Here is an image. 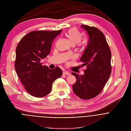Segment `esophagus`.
Wrapping results in <instances>:
<instances>
[{"instance_id": "esophagus-1", "label": "esophagus", "mask_w": 131, "mask_h": 131, "mask_svg": "<svg viewBox=\"0 0 131 131\" xmlns=\"http://www.w3.org/2000/svg\"><path fill=\"white\" fill-rule=\"evenodd\" d=\"M63 74L66 75H69L70 74V73L68 71H64V72H63Z\"/></svg>"}]
</instances>
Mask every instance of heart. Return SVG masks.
Listing matches in <instances>:
<instances>
[{
    "mask_svg": "<svg viewBox=\"0 0 131 131\" xmlns=\"http://www.w3.org/2000/svg\"><path fill=\"white\" fill-rule=\"evenodd\" d=\"M66 36L73 45L77 44V45L79 47L84 45V42L81 41L82 36L80 32L76 29L71 28L68 30Z\"/></svg>",
    "mask_w": 131,
    "mask_h": 131,
    "instance_id": "obj_1",
    "label": "heart"
}]
</instances>
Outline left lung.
Masks as SVG:
<instances>
[{"label": "left lung", "instance_id": "obj_1", "mask_svg": "<svg viewBox=\"0 0 131 131\" xmlns=\"http://www.w3.org/2000/svg\"><path fill=\"white\" fill-rule=\"evenodd\" d=\"M89 37L88 43L80 61L86 66L85 74L72 73L76 82L72 86L74 93L84 100L92 99L102 91L112 72L111 51L105 36L94 27L82 25Z\"/></svg>", "mask_w": 131, "mask_h": 131}]
</instances>
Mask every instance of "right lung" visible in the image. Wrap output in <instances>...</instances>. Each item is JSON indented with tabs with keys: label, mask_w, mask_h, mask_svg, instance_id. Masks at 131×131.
Instances as JSON below:
<instances>
[{
	"label": "right lung",
	"mask_w": 131,
	"mask_h": 131,
	"mask_svg": "<svg viewBox=\"0 0 131 131\" xmlns=\"http://www.w3.org/2000/svg\"><path fill=\"white\" fill-rule=\"evenodd\" d=\"M61 31H31L23 37L16 47V73L25 90L34 96L41 97L49 94L53 82L62 75L59 67L50 70L40 62L48 55L52 42Z\"/></svg>",
	"instance_id": "right-lung-1"
}]
</instances>
